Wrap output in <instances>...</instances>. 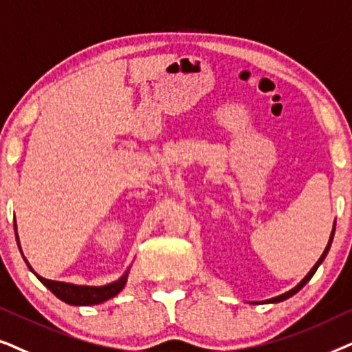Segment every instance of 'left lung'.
I'll use <instances>...</instances> for the list:
<instances>
[{
    "label": "left lung",
    "mask_w": 352,
    "mask_h": 352,
    "mask_svg": "<svg viewBox=\"0 0 352 352\" xmlns=\"http://www.w3.org/2000/svg\"><path fill=\"white\" fill-rule=\"evenodd\" d=\"M333 235H335V223H333V230H331V235H330V240H329V245H327V248H325V251H323V254L320 256V259H318L317 262H316V265H314L312 267V269L311 270H309V274L306 275V277H304L302 280H301V282H299L298 285H296V287H294V288H292V289H289V292H287V293H283V294H278V296H275V298H270V299H267V301H251V304H265V302H282V301H285V299H288V298H292L293 296V294H296L298 292H299V289H301L302 287H304V285H306L307 282H309V280H311L312 278V275L314 274H316V272H317V269H318V265H320L322 264V262H323V259H325V257H327V254H329V251H330V246H331V241H333Z\"/></svg>",
    "instance_id": "8db88e82"
}]
</instances>
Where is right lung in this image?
Instances as JSON below:
<instances>
[{"label": "right lung", "instance_id": "right-lung-1", "mask_svg": "<svg viewBox=\"0 0 352 352\" xmlns=\"http://www.w3.org/2000/svg\"><path fill=\"white\" fill-rule=\"evenodd\" d=\"M14 230H16L17 246H19V250H21L16 220H14ZM21 252H22V250H21ZM23 259H25V257H23ZM25 262H27V259H25ZM27 265H29V269L36 275V278H38L51 293L56 294L60 301L70 304V306H95V304H101V302L107 301V299L114 298L116 294H119L122 289H124L125 283H127V278H129V272H130V267H129L120 278H117L116 282H112V283L102 285V287H87V285H74V283L56 282V280L43 278L41 275H38L34 269H32V265L29 264V262H27Z\"/></svg>", "mask_w": 352, "mask_h": 352}]
</instances>
